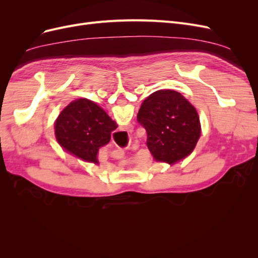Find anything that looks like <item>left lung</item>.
Here are the masks:
<instances>
[{
  "label": "left lung",
  "instance_id": "1",
  "mask_svg": "<svg viewBox=\"0 0 258 258\" xmlns=\"http://www.w3.org/2000/svg\"><path fill=\"white\" fill-rule=\"evenodd\" d=\"M138 120L146 129L147 147L155 161L170 166L188 157L201 136L197 110L175 90L161 89L148 96Z\"/></svg>",
  "mask_w": 258,
  "mask_h": 258
}]
</instances>
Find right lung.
Instances as JSON below:
<instances>
[{"mask_svg":"<svg viewBox=\"0 0 258 258\" xmlns=\"http://www.w3.org/2000/svg\"><path fill=\"white\" fill-rule=\"evenodd\" d=\"M117 128L102 107L81 98L70 102L54 121V137L67 153L86 162L99 165L98 154Z\"/></svg>","mask_w":258,"mask_h":258,"instance_id":"add662e5","label":"right lung"}]
</instances>
